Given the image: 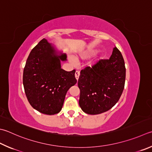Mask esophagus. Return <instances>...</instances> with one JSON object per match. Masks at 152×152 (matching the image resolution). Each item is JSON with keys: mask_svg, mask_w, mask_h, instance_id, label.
Segmentation results:
<instances>
[{"mask_svg": "<svg viewBox=\"0 0 152 152\" xmlns=\"http://www.w3.org/2000/svg\"><path fill=\"white\" fill-rule=\"evenodd\" d=\"M75 75V78H76V79H77V80H78L79 77V75H80V73H79V71H76Z\"/></svg>", "mask_w": 152, "mask_h": 152, "instance_id": "34e87169", "label": "esophagus"}]
</instances>
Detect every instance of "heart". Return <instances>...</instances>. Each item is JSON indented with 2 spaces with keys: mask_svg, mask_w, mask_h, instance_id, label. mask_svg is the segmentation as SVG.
<instances>
[{
  "mask_svg": "<svg viewBox=\"0 0 152 152\" xmlns=\"http://www.w3.org/2000/svg\"><path fill=\"white\" fill-rule=\"evenodd\" d=\"M96 53V51L95 50H89L88 51L87 53H85L83 56V58H88V57H90L91 56L94 55V53Z\"/></svg>",
  "mask_w": 152,
  "mask_h": 152,
  "instance_id": "heart-1",
  "label": "heart"
}]
</instances>
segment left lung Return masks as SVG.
<instances>
[{"mask_svg": "<svg viewBox=\"0 0 152 152\" xmlns=\"http://www.w3.org/2000/svg\"><path fill=\"white\" fill-rule=\"evenodd\" d=\"M126 67L121 51L115 47L109 59H100L80 73L79 104L88 114L110 110L121 96L124 88Z\"/></svg>", "mask_w": 152, "mask_h": 152, "instance_id": "1", "label": "left lung"}]
</instances>
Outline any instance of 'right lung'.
Wrapping results in <instances>:
<instances>
[{"instance_id": "right-lung-1", "label": "right lung", "mask_w": 152, "mask_h": 152, "mask_svg": "<svg viewBox=\"0 0 152 152\" xmlns=\"http://www.w3.org/2000/svg\"><path fill=\"white\" fill-rule=\"evenodd\" d=\"M67 56L58 55L47 39H42L30 53L23 72V85L30 105L39 113L52 115L59 113L65 95L76 84L75 69L66 71L61 61Z\"/></svg>"}]
</instances>
